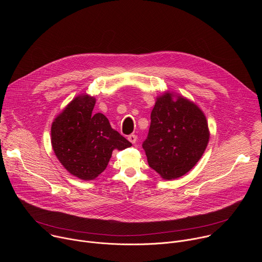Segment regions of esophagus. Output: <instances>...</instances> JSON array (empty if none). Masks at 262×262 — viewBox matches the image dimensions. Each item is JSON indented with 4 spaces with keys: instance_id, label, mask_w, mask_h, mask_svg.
<instances>
[{
    "instance_id": "obj_1",
    "label": "esophagus",
    "mask_w": 262,
    "mask_h": 262,
    "mask_svg": "<svg viewBox=\"0 0 262 262\" xmlns=\"http://www.w3.org/2000/svg\"><path fill=\"white\" fill-rule=\"evenodd\" d=\"M128 141L130 142V143H133V144H135L136 142H137V140H138V137L136 136V135H129L128 136Z\"/></svg>"
}]
</instances>
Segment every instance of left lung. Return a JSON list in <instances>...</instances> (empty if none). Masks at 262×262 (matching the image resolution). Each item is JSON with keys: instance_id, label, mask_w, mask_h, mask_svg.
<instances>
[{"instance_id": "obj_1", "label": "left lung", "mask_w": 262, "mask_h": 262, "mask_svg": "<svg viewBox=\"0 0 262 262\" xmlns=\"http://www.w3.org/2000/svg\"><path fill=\"white\" fill-rule=\"evenodd\" d=\"M142 146L150 168L166 180L188 173L201 159L209 130L203 112L182 96L165 92L157 98Z\"/></svg>"}]
</instances>
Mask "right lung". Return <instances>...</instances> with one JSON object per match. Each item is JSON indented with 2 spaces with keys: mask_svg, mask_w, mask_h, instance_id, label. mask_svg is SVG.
<instances>
[{
  "mask_svg": "<svg viewBox=\"0 0 262 262\" xmlns=\"http://www.w3.org/2000/svg\"><path fill=\"white\" fill-rule=\"evenodd\" d=\"M95 98L87 94L72 99L52 124V146L63 167L83 180L96 178L107 166L115 149L130 147L111 127L101 113H93Z\"/></svg>",
  "mask_w": 262,
  "mask_h": 262,
  "instance_id": "obj_1",
  "label": "right lung"
}]
</instances>
